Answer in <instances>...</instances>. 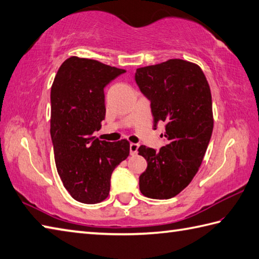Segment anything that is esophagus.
Here are the masks:
<instances>
[{
    "instance_id": "1",
    "label": "esophagus",
    "mask_w": 259,
    "mask_h": 259,
    "mask_svg": "<svg viewBox=\"0 0 259 259\" xmlns=\"http://www.w3.org/2000/svg\"><path fill=\"white\" fill-rule=\"evenodd\" d=\"M138 148H139V145L138 144H130V154L131 155H136L138 153Z\"/></svg>"
}]
</instances>
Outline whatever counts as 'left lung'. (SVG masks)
<instances>
[{
  "label": "left lung",
  "mask_w": 259,
  "mask_h": 259,
  "mask_svg": "<svg viewBox=\"0 0 259 259\" xmlns=\"http://www.w3.org/2000/svg\"><path fill=\"white\" fill-rule=\"evenodd\" d=\"M135 78L151 102L154 129L166 122V146L158 151L139 147L147 160L139 189L150 199L167 200L191 183L203 160L213 130L210 86L200 66L183 59L137 68Z\"/></svg>",
  "instance_id": "1"
}]
</instances>
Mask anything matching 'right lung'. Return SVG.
I'll return each mask as SVG.
<instances>
[{
    "label": "right lung",
    "mask_w": 259,
    "mask_h": 259,
    "mask_svg": "<svg viewBox=\"0 0 259 259\" xmlns=\"http://www.w3.org/2000/svg\"><path fill=\"white\" fill-rule=\"evenodd\" d=\"M124 72L72 56L60 66L52 86L50 135L56 167L65 189L85 204L108 197L112 171L130 153L126 139L110 143L93 136L105 118V85Z\"/></svg>",
    "instance_id": "1"
}]
</instances>
